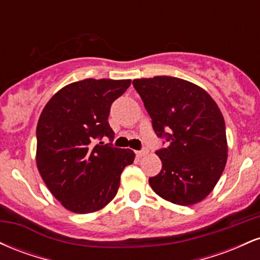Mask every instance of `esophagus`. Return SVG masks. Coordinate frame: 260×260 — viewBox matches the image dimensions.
<instances>
[{
  "label": "esophagus",
  "instance_id": "1",
  "mask_svg": "<svg viewBox=\"0 0 260 260\" xmlns=\"http://www.w3.org/2000/svg\"><path fill=\"white\" fill-rule=\"evenodd\" d=\"M148 149L147 148H144V149H142V150H138V151H136V154H137V156H144V155H147L148 154Z\"/></svg>",
  "mask_w": 260,
  "mask_h": 260
}]
</instances>
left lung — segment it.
<instances>
[{"label": "left lung", "instance_id": "obj_1", "mask_svg": "<svg viewBox=\"0 0 260 260\" xmlns=\"http://www.w3.org/2000/svg\"><path fill=\"white\" fill-rule=\"evenodd\" d=\"M153 128L166 147L156 150L162 168L149 183L178 205L203 201L221 177L228 160L222 113L201 86L176 77L134 79Z\"/></svg>", "mask_w": 260, "mask_h": 260}]
</instances>
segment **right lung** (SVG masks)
I'll use <instances>...</instances> for the list:
<instances>
[{
  "mask_svg": "<svg viewBox=\"0 0 260 260\" xmlns=\"http://www.w3.org/2000/svg\"><path fill=\"white\" fill-rule=\"evenodd\" d=\"M129 85V79L80 80L56 92L41 112L39 172L53 197L73 213L105 207L117 193L123 169L133 164L132 150L111 144L115 133L107 121L112 103ZM105 138L109 145L94 142Z\"/></svg>",
  "mask_w": 260,
  "mask_h": 260,
  "instance_id": "obj_1",
  "label": "right lung"
}]
</instances>
